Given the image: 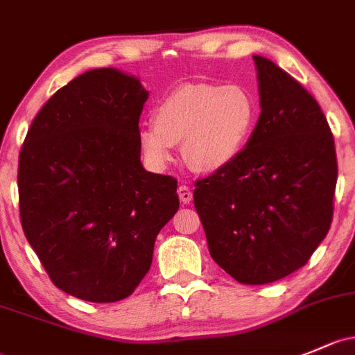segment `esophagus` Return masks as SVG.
<instances>
[{"label":"esophagus","mask_w":355,"mask_h":355,"mask_svg":"<svg viewBox=\"0 0 355 355\" xmlns=\"http://www.w3.org/2000/svg\"><path fill=\"white\" fill-rule=\"evenodd\" d=\"M177 192H178V197H180V200L184 204H189L190 200H192V190H190V187H187V185H180Z\"/></svg>","instance_id":"1"}]
</instances>
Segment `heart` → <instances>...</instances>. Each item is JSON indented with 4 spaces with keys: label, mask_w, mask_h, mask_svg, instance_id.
<instances>
[{
    "label": "heart",
    "mask_w": 355,
    "mask_h": 355,
    "mask_svg": "<svg viewBox=\"0 0 355 355\" xmlns=\"http://www.w3.org/2000/svg\"><path fill=\"white\" fill-rule=\"evenodd\" d=\"M255 121V100L240 85H184L159 100L153 125H141L137 143L155 170H165L173 146L182 144V156L193 171L214 173L240 156Z\"/></svg>",
    "instance_id": "b5f03b06"
}]
</instances>
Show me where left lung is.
Here are the masks:
<instances>
[{
    "instance_id": "1",
    "label": "left lung",
    "mask_w": 355,
    "mask_h": 355,
    "mask_svg": "<svg viewBox=\"0 0 355 355\" xmlns=\"http://www.w3.org/2000/svg\"><path fill=\"white\" fill-rule=\"evenodd\" d=\"M260 117L231 165L196 182L209 253L241 284L293 274L327 236L337 155L318 102L270 59L253 55Z\"/></svg>"
}]
</instances>
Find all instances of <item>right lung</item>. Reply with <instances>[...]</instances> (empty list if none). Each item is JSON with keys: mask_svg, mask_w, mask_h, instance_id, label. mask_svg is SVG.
Returning <instances> with one entry per match:
<instances>
[{"mask_svg": "<svg viewBox=\"0 0 355 355\" xmlns=\"http://www.w3.org/2000/svg\"><path fill=\"white\" fill-rule=\"evenodd\" d=\"M148 95L119 69L87 71L47 100L20 151L25 236L54 286L89 303L134 293L180 204L173 177L141 165Z\"/></svg>", "mask_w": 355, "mask_h": 355, "instance_id": "1", "label": "right lung"}]
</instances>
